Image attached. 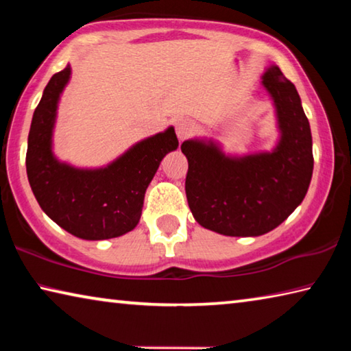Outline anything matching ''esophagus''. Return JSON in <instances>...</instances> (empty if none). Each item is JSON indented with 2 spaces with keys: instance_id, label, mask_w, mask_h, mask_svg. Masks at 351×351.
<instances>
[{
  "instance_id": "1",
  "label": "esophagus",
  "mask_w": 351,
  "mask_h": 351,
  "mask_svg": "<svg viewBox=\"0 0 351 351\" xmlns=\"http://www.w3.org/2000/svg\"><path fill=\"white\" fill-rule=\"evenodd\" d=\"M193 122L190 121V119H181V121H178L176 123V134L180 141L187 139L190 134L193 133Z\"/></svg>"
}]
</instances>
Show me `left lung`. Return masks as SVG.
<instances>
[{
  "mask_svg": "<svg viewBox=\"0 0 351 351\" xmlns=\"http://www.w3.org/2000/svg\"><path fill=\"white\" fill-rule=\"evenodd\" d=\"M261 79L280 130L274 150L229 156L212 139L181 145L192 215L221 235L258 237L276 229L304 201L311 182L313 139L299 93L276 64Z\"/></svg>",
  "mask_w": 351,
  "mask_h": 351,
  "instance_id": "left-lung-1",
  "label": "left lung"
}]
</instances>
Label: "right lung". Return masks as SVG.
<instances>
[{"label": "right lung", "instance_id": "add662e5", "mask_svg": "<svg viewBox=\"0 0 351 351\" xmlns=\"http://www.w3.org/2000/svg\"><path fill=\"white\" fill-rule=\"evenodd\" d=\"M71 66L51 77L34 111L27 138L26 171L43 212L82 240H108L138 226L148 184L164 156L178 148L169 127L138 142L116 161L100 169H77L52 153L57 106L68 85Z\"/></svg>", "mask_w": 351, "mask_h": 351}]
</instances>
